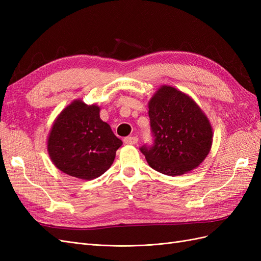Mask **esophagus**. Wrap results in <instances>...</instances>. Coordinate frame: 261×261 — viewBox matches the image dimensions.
<instances>
[{
    "label": "esophagus",
    "mask_w": 261,
    "mask_h": 261,
    "mask_svg": "<svg viewBox=\"0 0 261 261\" xmlns=\"http://www.w3.org/2000/svg\"><path fill=\"white\" fill-rule=\"evenodd\" d=\"M124 143L126 145H136L138 143V138L136 136H128L124 138Z\"/></svg>",
    "instance_id": "34e87169"
}]
</instances>
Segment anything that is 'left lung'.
<instances>
[{"label": "left lung", "instance_id": "left-lung-1", "mask_svg": "<svg viewBox=\"0 0 261 261\" xmlns=\"http://www.w3.org/2000/svg\"><path fill=\"white\" fill-rule=\"evenodd\" d=\"M152 145L139 150L153 170L176 176L204 160L212 144V129L199 107L183 92L162 86L149 102Z\"/></svg>", "mask_w": 261, "mask_h": 261}]
</instances>
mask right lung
Listing matches in <instances>:
<instances>
[{"instance_id": "1", "label": "right lung", "mask_w": 261, "mask_h": 261, "mask_svg": "<svg viewBox=\"0 0 261 261\" xmlns=\"http://www.w3.org/2000/svg\"><path fill=\"white\" fill-rule=\"evenodd\" d=\"M97 106L81 100L64 109L53 124L48 151L59 170L82 179H93L111 167L123 143L101 121Z\"/></svg>"}]
</instances>
